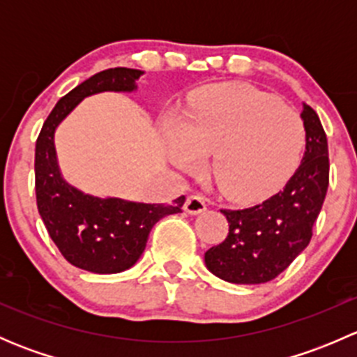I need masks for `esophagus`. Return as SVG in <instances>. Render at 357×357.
I'll use <instances>...</instances> for the list:
<instances>
[{"instance_id": "esophagus-1", "label": "esophagus", "mask_w": 357, "mask_h": 357, "mask_svg": "<svg viewBox=\"0 0 357 357\" xmlns=\"http://www.w3.org/2000/svg\"><path fill=\"white\" fill-rule=\"evenodd\" d=\"M183 208H185L186 214H200L207 208V204H205V199L202 195H188Z\"/></svg>"}]
</instances>
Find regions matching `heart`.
I'll use <instances>...</instances> for the list:
<instances>
[{
	"instance_id": "b5f03b06",
	"label": "heart",
	"mask_w": 357,
	"mask_h": 357,
	"mask_svg": "<svg viewBox=\"0 0 357 357\" xmlns=\"http://www.w3.org/2000/svg\"><path fill=\"white\" fill-rule=\"evenodd\" d=\"M172 158L193 169L208 155V179L231 200H254L297 167L305 146L301 115L252 86L205 91L169 126Z\"/></svg>"
}]
</instances>
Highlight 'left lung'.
<instances>
[{
  "instance_id": "8db88e82",
  "label": "left lung",
  "mask_w": 357,
  "mask_h": 357,
  "mask_svg": "<svg viewBox=\"0 0 357 357\" xmlns=\"http://www.w3.org/2000/svg\"><path fill=\"white\" fill-rule=\"evenodd\" d=\"M305 152L287 185L268 200L245 208H221L228 236L205 252L212 275L255 285L275 280L309 245L330 183L328 139L318 114L304 105Z\"/></svg>"
}]
</instances>
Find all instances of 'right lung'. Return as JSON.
<instances>
[{
    "label": "right lung",
    "instance_id": "add662e5",
    "mask_svg": "<svg viewBox=\"0 0 357 357\" xmlns=\"http://www.w3.org/2000/svg\"><path fill=\"white\" fill-rule=\"evenodd\" d=\"M142 74L136 68L115 67L86 79L59 100L36 142V202L50 238L72 266L96 275L131 268L145 250L155 222L183 212L185 195L171 205L84 195L60 176L53 136L82 98L102 91H132Z\"/></svg>",
    "mask_w": 357,
    "mask_h": 357
}]
</instances>
